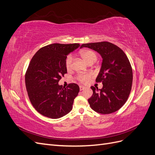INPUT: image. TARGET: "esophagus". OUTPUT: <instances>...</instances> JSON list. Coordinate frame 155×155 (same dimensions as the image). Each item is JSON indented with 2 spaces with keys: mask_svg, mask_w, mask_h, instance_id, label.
Returning <instances> with one entry per match:
<instances>
[{
  "mask_svg": "<svg viewBox=\"0 0 155 155\" xmlns=\"http://www.w3.org/2000/svg\"><path fill=\"white\" fill-rule=\"evenodd\" d=\"M84 89H85V87H84V86H79V90L83 91V90H84Z\"/></svg>",
  "mask_w": 155,
  "mask_h": 155,
  "instance_id": "obj_1",
  "label": "esophagus"
}]
</instances>
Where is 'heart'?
I'll return each instance as SVG.
<instances>
[{"label": "heart", "instance_id": "b5f03b06", "mask_svg": "<svg viewBox=\"0 0 155 155\" xmlns=\"http://www.w3.org/2000/svg\"><path fill=\"white\" fill-rule=\"evenodd\" d=\"M81 56L83 58V59L85 61V63H87L88 64L94 63L97 59V55L92 50H83L81 52ZM72 61H73V57L72 55H69L68 57L66 58L65 60V66L67 70H70L72 67ZM89 78H90V76L89 75H79L78 76V79L81 82H86L88 81Z\"/></svg>", "mask_w": 155, "mask_h": 155}]
</instances>
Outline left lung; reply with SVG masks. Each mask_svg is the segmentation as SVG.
Here are the masks:
<instances>
[{
	"instance_id": "1",
	"label": "left lung",
	"mask_w": 155,
	"mask_h": 155,
	"mask_svg": "<svg viewBox=\"0 0 155 155\" xmlns=\"http://www.w3.org/2000/svg\"><path fill=\"white\" fill-rule=\"evenodd\" d=\"M100 54L101 68L96 79L101 82V89L92 86V96L88 100L92 109L100 114H110L119 110L129 96L133 83V70L124 51L109 42L83 44Z\"/></svg>"
}]
</instances>
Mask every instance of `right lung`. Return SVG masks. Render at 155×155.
<instances>
[{"label":"right lung","instance_id":"right-lung-1","mask_svg":"<svg viewBox=\"0 0 155 155\" xmlns=\"http://www.w3.org/2000/svg\"><path fill=\"white\" fill-rule=\"evenodd\" d=\"M79 46L78 43L51 44L39 49L32 58L25 75V83L31 104L41 114L57 119L72 109L79 86L70 83L64 88L58 83L67 73V55Z\"/></svg>","mask_w":155,"mask_h":155}]
</instances>
